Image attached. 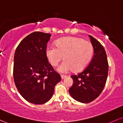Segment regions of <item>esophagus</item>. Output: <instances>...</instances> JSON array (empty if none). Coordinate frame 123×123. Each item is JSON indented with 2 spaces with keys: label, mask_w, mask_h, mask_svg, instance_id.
<instances>
[{
  "label": "esophagus",
  "mask_w": 123,
  "mask_h": 123,
  "mask_svg": "<svg viewBox=\"0 0 123 123\" xmlns=\"http://www.w3.org/2000/svg\"><path fill=\"white\" fill-rule=\"evenodd\" d=\"M61 79H65V78H66V77H67V76H66V75H61Z\"/></svg>",
  "instance_id": "esophagus-1"
}]
</instances>
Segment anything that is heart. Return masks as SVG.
Instances as JSON below:
<instances>
[{
	"mask_svg": "<svg viewBox=\"0 0 123 123\" xmlns=\"http://www.w3.org/2000/svg\"><path fill=\"white\" fill-rule=\"evenodd\" d=\"M56 48L48 45L45 55L51 65L55 67L64 56L65 60L58 68L61 73H67L73 69L79 72L88 65L93 54V47L89 41L81 38L64 37L56 41Z\"/></svg>",
	"mask_w": 123,
	"mask_h": 123,
	"instance_id": "obj_1",
	"label": "heart"
}]
</instances>
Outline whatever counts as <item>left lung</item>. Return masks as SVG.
Segmentation results:
<instances>
[{
    "instance_id": "1",
    "label": "left lung",
    "mask_w": 123,
    "mask_h": 123,
    "mask_svg": "<svg viewBox=\"0 0 123 123\" xmlns=\"http://www.w3.org/2000/svg\"><path fill=\"white\" fill-rule=\"evenodd\" d=\"M89 36L93 47V56L83 72L71 76L74 83L69 89L74 99L83 103L92 102L102 93L109 70L107 55L103 46L92 36Z\"/></svg>"
}]
</instances>
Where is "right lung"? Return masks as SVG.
I'll list each match as a JSON object with an SVG mask.
<instances>
[{"mask_svg":"<svg viewBox=\"0 0 123 123\" xmlns=\"http://www.w3.org/2000/svg\"><path fill=\"white\" fill-rule=\"evenodd\" d=\"M51 36L34 32L20 42L14 54L13 77L16 87L24 99L36 105L49 100L55 85L61 80L45 55Z\"/></svg>","mask_w":123,"mask_h":123,"instance_id":"obj_1","label":"right lung"}]
</instances>
